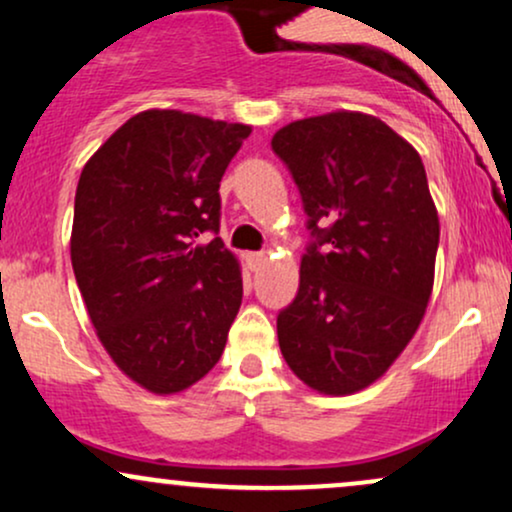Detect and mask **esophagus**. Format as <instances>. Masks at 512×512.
<instances>
[{"label":"esophagus","instance_id":"esophagus-1","mask_svg":"<svg viewBox=\"0 0 512 512\" xmlns=\"http://www.w3.org/2000/svg\"><path fill=\"white\" fill-rule=\"evenodd\" d=\"M245 262H248L252 272H260L264 262H267V255H264V252H248V255H245Z\"/></svg>","mask_w":512,"mask_h":512}]
</instances>
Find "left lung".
Wrapping results in <instances>:
<instances>
[{
  "instance_id": "1",
  "label": "left lung",
  "mask_w": 512,
  "mask_h": 512,
  "mask_svg": "<svg viewBox=\"0 0 512 512\" xmlns=\"http://www.w3.org/2000/svg\"><path fill=\"white\" fill-rule=\"evenodd\" d=\"M272 149L313 238L276 317L281 354L313 390L351 395L395 363L431 298L440 223L424 163L383 120L349 110L281 127Z\"/></svg>"
}]
</instances>
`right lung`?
Returning a JSON list of instances; mask_svg holds the SVG:
<instances>
[{"instance_id": "add662e5", "label": "right lung", "mask_w": 512, "mask_h": 512, "mask_svg": "<svg viewBox=\"0 0 512 512\" xmlns=\"http://www.w3.org/2000/svg\"><path fill=\"white\" fill-rule=\"evenodd\" d=\"M252 129L180 110L129 117L81 170L72 267L117 368L156 395L219 363L243 301L240 264L217 236L219 185Z\"/></svg>"}]
</instances>
